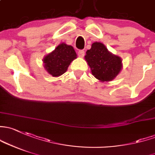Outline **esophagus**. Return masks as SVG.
I'll return each instance as SVG.
<instances>
[{"label":"esophagus","instance_id":"esophagus-1","mask_svg":"<svg viewBox=\"0 0 155 155\" xmlns=\"http://www.w3.org/2000/svg\"><path fill=\"white\" fill-rule=\"evenodd\" d=\"M78 56H79V57H80V58H83L84 56V50H79V51L78 52Z\"/></svg>","mask_w":155,"mask_h":155}]
</instances>
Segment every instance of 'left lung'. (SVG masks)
I'll list each match as a JSON object with an SVG mask.
<instances>
[{
	"label": "left lung",
	"instance_id": "left-lung-1",
	"mask_svg": "<svg viewBox=\"0 0 155 155\" xmlns=\"http://www.w3.org/2000/svg\"><path fill=\"white\" fill-rule=\"evenodd\" d=\"M84 59L91 73L100 82H110L116 78L123 68L120 56L113 54L101 42L95 41L87 50Z\"/></svg>",
	"mask_w": 155,
	"mask_h": 155
}]
</instances>
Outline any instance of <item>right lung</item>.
<instances>
[{"label":"right lung","mask_w":155,"mask_h":155,"mask_svg":"<svg viewBox=\"0 0 155 155\" xmlns=\"http://www.w3.org/2000/svg\"><path fill=\"white\" fill-rule=\"evenodd\" d=\"M76 58L77 55L71 45L61 43L44 57L42 61L47 72L53 77H58L66 72L71 63Z\"/></svg>","instance_id":"obj_1"}]
</instances>
